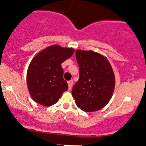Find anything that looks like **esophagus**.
<instances>
[{"instance_id":"1","label":"esophagus","mask_w":146,"mask_h":146,"mask_svg":"<svg viewBox=\"0 0 146 146\" xmlns=\"http://www.w3.org/2000/svg\"><path fill=\"white\" fill-rule=\"evenodd\" d=\"M73 80H69V81H68V89H69V90H71V88H72V86H73Z\"/></svg>"}]
</instances>
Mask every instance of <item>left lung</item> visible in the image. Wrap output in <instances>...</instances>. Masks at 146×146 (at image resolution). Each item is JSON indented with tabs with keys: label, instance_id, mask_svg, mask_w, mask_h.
Returning <instances> with one entry per match:
<instances>
[{
	"label": "left lung",
	"instance_id": "left-lung-1",
	"mask_svg": "<svg viewBox=\"0 0 146 146\" xmlns=\"http://www.w3.org/2000/svg\"><path fill=\"white\" fill-rule=\"evenodd\" d=\"M80 78L72 88V95L79 108L93 112L105 106L113 95L115 75L108 60L93 51H75Z\"/></svg>",
	"mask_w": 146,
	"mask_h": 146
}]
</instances>
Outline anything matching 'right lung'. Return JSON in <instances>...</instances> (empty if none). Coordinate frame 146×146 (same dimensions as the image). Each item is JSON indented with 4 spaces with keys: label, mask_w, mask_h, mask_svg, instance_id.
<instances>
[{
    "label": "right lung",
    "mask_w": 146,
    "mask_h": 146,
    "mask_svg": "<svg viewBox=\"0 0 146 146\" xmlns=\"http://www.w3.org/2000/svg\"><path fill=\"white\" fill-rule=\"evenodd\" d=\"M74 51L72 48L53 45L33 58L28 68L27 83L35 102L50 106L57 103L64 92L68 90L61 64L71 57Z\"/></svg>",
    "instance_id": "obj_1"
}]
</instances>
